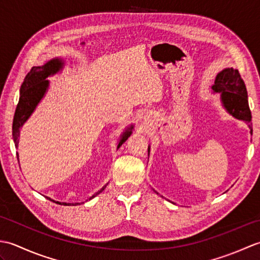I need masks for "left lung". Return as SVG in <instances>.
I'll return each instance as SVG.
<instances>
[{"label":"left lung","instance_id":"8db88e82","mask_svg":"<svg viewBox=\"0 0 260 260\" xmlns=\"http://www.w3.org/2000/svg\"><path fill=\"white\" fill-rule=\"evenodd\" d=\"M214 92H221L223 106L234 117L250 123L251 112L248 104L247 89L239 71L234 68H225L215 77L212 86ZM252 134V126L249 125Z\"/></svg>","mask_w":260,"mask_h":260}]
</instances>
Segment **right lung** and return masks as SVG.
I'll use <instances>...</instances> for the list:
<instances>
[{"label": "right lung", "instance_id": "1", "mask_svg": "<svg viewBox=\"0 0 260 260\" xmlns=\"http://www.w3.org/2000/svg\"><path fill=\"white\" fill-rule=\"evenodd\" d=\"M62 61L59 59H52L50 61L47 62L46 64L41 66V67H32L30 73L25 76L23 84L21 86L20 90V99L18 103V106L15 109L14 118H13V126H12V133H13V140L15 143V146L18 147L19 143V135H20V127L24 124V121L30 117L33 110H35L38 103L40 102V99L45 95V92L48 88L49 81L46 79L49 76L56 74L57 71L62 68ZM132 129L133 126H131L125 133L121 135V139L118 143L117 148L121 146V144L128 139L132 134ZM18 155V154H16ZM106 185H105L102 190H99L95 196L99 194ZM95 196H92L93 198ZM49 200H51L50 198H47ZM53 201V200H51ZM59 204H63V206H76L74 203H64V202H58L53 201ZM78 204V203H77Z\"/></svg>", "mask_w": 260, "mask_h": 260}]
</instances>
